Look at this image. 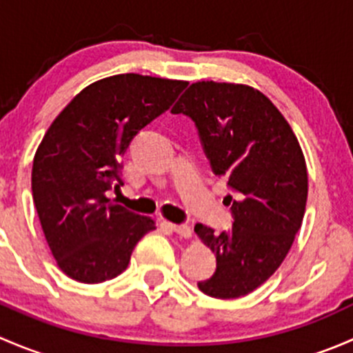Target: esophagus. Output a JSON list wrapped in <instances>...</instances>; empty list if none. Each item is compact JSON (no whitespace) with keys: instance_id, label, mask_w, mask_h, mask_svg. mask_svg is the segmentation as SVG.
Here are the masks:
<instances>
[{"instance_id":"1","label":"esophagus","mask_w":353,"mask_h":353,"mask_svg":"<svg viewBox=\"0 0 353 353\" xmlns=\"http://www.w3.org/2000/svg\"><path fill=\"white\" fill-rule=\"evenodd\" d=\"M170 229L177 234V236L184 237V239H190L193 236V230H191L190 225L186 223H170Z\"/></svg>"}]
</instances>
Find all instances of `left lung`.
Instances as JSON below:
<instances>
[{"label": "left lung", "instance_id": "8db88e82", "mask_svg": "<svg viewBox=\"0 0 353 353\" xmlns=\"http://www.w3.org/2000/svg\"><path fill=\"white\" fill-rule=\"evenodd\" d=\"M174 114L196 124L213 172L225 177L232 196V229L194 232L216 258L213 276L198 283L206 295L251 294L279 270L302 225L307 167L283 114L256 88L227 81H196L181 95Z\"/></svg>", "mask_w": 353, "mask_h": 353}]
</instances>
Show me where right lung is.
I'll return each instance as SVG.
<instances>
[{
  "label": "right lung",
  "mask_w": 353,
  "mask_h": 353,
  "mask_svg": "<svg viewBox=\"0 0 353 353\" xmlns=\"http://www.w3.org/2000/svg\"><path fill=\"white\" fill-rule=\"evenodd\" d=\"M188 81L114 74L85 87L58 114L34 155L32 196L59 270L101 283L128 268L155 220L108 198L121 159L141 128L167 110Z\"/></svg>",
  "instance_id": "1"
}]
</instances>
